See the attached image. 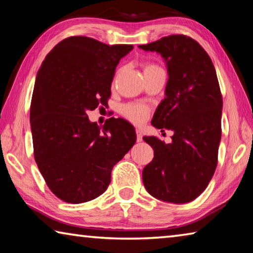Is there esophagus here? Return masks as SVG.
<instances>
[{
    "mask_svg": "<svg viewBox=\"0 0 253 253\" xmlns=\"http://www.w3.org/2000/svg\"><path fill=\"white\" fill-rule=\"evenodd\" d=\"M136 139H137V142H142L143 140V134L140 129H136Z\"/></svg>",
    "mask_w": 253,
    "mask_h": 253,
    "instance_id": "34e87169",
    "label": "esophagus"
}]
</instances>
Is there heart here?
<instances>
[{
  "label": "heart",
  "instance_id": "b5f03b06",
  "mask_svg": "<svg viewBox=\"0 0 253 253\" xmlns=\"http://www.w3.org/2000/svg\"><path fill=\"white\" fill-rule=\"evenodd\" d=\"M158 68V66L154 63H146L144 66V71ZM122 113L128 121L132 122L134 124H142L148 116V108L146 106L140 104H127L122 108Z\"/></svg>",
  "mask_w": 253,
  "mask_h": 253
}]
</instances>
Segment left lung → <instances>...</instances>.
Segmentation results:
<instances>
[{
	"label": "left lung",
	"instance_id": "obj_1",
	"mask_svg": "<svg viewBox=\"0 0 253 253\" xmlns=\"http://www.w3.org/2000/svg\"><path fill=\"white\" fill-rule=\"evenodd\" d=\"M139 48L161 53L168 65L166 98L152 124L174 132L170 144L144 137L154 151L153 161L143 169L144 185L158 200L191 202L207 188L217 165L222 95L215 68L202 45L184 34Z\"/></svg>",
	"mask_w": 253,
	"mask_h": 253
}]
</instances>
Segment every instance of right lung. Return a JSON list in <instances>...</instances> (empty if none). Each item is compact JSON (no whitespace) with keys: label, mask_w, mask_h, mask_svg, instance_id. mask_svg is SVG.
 Here are the masks:
<instances>
[{"label":"right lung","mask_w":253,"mask_h":253,"mask_svg":"<svg viewBox=\"0 0 253 253\" xmlns=\"http://www.w3.org/2000/svg\"><path fill=\"white\" fill-rule=\"evenodd\" d=\"M132 48L69 37L38 71L30 107L34 160L51 192L67 203L104 193L114 165L136 142L125 119H107L101 129L87 115L107 105L119 60Z\"/></svg>","instance_id":"obj_1"}]
</instances>
